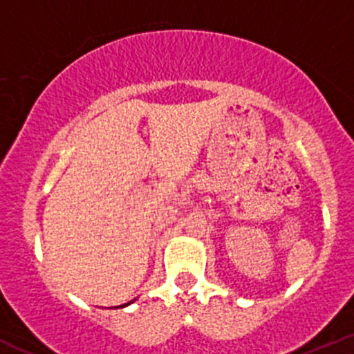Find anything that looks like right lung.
Segmentation results:
<instances>
[{
	"mask_svg": "<svg viewBox=\"0 0 354 354\" xmlns=\"http://www.w3.org/2000/svg\"><path fill=\"white\" fill-rule=\"evenodd\" d=\"M133 301H135V299H133ZM133 301H129V303H126V304H121V306H115V308H126V306H129V304H131Z\"/></svg>",
	"mask_w": 354,
	"mask_h": 354,
	"instance_id": "1",
	"label": "right lung"
}]
</instances>
